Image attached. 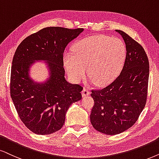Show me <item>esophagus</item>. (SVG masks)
I'll list each match as a JSON object with an SVG mask.
<instances>
[{
  "label": "esophagus",
  "instance_id": "obj_1",
  "mask_svg": "<svg viewBox=\"0 0 159 159\" xmlns=\"http://www.w3.org/2000/svg\"><path fill=\"white\" fill-rule=\"evenodd\" d=\"M81 94H82V96H83V97L89 96L90 94V91H89V90H88L87 89H85V88H84V89L82 90Z\"/></svg>",
  "mask_w": 159,
  "mask_h": 159
}]
</instances>
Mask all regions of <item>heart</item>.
Masks as SVG:
<instances>
[{"label":"heart","instance_id":"1","mask_svg":"<svg viewBox=\"0 0 159 159\" xmlns=\"http://www.w3.org/2000/svg\"><path fill=\"white\" fill-rule=\"evenodd\" d=\"M73 54L66 53L64 65L70 78L79 82L85 76L86 69L96 85L109 84L117 76L124 65L125 46L121 39L103 35L85 37L76 42Z\"/></svg>","mask_w":159,"mask_h":159}]
</instances>
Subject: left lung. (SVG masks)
I'll list each match as a JSON object with an SVG mask.
<instances>
[{"label":"left lung","instance_id":"8db88e82","mask_svg":"<svg viewBox=\"0 0 159 159\" xmlns=\"http://www.w3.org/2000/svg\"><path fill=\"white\" fill-rule=\"evenodd\" d=\"M123 38L126 56L121 73L104 89L92 90L94 99L90 121L106 135H116L131 127L144 108L149 79V61L144 48L129 35Z\"/></svg>","mask_w":159,"mask_h":159}]
</instances>
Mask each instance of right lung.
<instances>
[{
  "instance_id": "1",
  "label": "right lung",
  "mask_w": 159,
  "mask_h": 159,
  "mask_svg": "<svg viewBox=\"0 0 159 159\" xmlns=\"http://www.w3.org/2000/svg\"><path fill=\"white\" fill-rule=\"evenodd\" d=\"M84 29L48 27L29 36L16 50L12 60L10 93L22 122L33 133L48 135L61 129L70 106L81 99L82 86L65 77L63 54L69 43ZM45 61L49 76L37 82L30 76L36 61Z\"/></svg>"
}]
</instances>
